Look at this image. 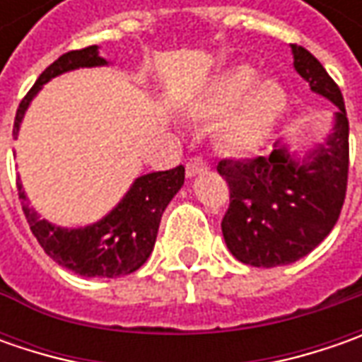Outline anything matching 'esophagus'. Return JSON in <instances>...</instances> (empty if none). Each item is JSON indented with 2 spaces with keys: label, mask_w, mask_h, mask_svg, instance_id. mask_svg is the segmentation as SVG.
Listing matches in <instances>:
<instances>
[{
  "label": "esophagus",
  "mask_w": 362,
  "mask_h": 362,
  "mask_svg": "<svg viewBox=\"0 0 362 362\" xmlns=\"http://www.w3.org/2000/svg\"><path fill=\"white\" fill-rule=\"evenodd\" d=\"M209 171V165H207V160L203 159H191L187 163V177H195V175H202V173H207Z\"/></svg>",
  "instance_id": "1"
}]
</instances>
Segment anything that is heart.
<instances>
[{
    "label": "heart",
    "mask_w": 362,
    "mask_h": 362,
    "mask_svg": "<svg viewBox=\"0 0 362 362\" xmlns=\"http://www.w3.org/2000/svg\"><path fill=\"white\" fill-rule=\"evenodd\" d=\"M290 94L274 78H257L252 66H231L211 76L193 100L202 119L223 117L219 141L230 153L257 151L284 120Z\"/></svg>",
    "instance_id": "heart-1"
}]
</instances>
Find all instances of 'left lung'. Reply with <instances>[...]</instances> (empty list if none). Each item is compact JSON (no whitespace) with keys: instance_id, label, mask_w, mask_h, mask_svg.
I'll return each mask as SVG.
<instances>
[{"instance_id":"left-lung-1","label":"left lung","mask_w":362,"mask_h":362,"mask_svg":"<svg viewBox=\"0 0 362 362\" xmlns=\"http://www.w3.org/2000/svg\"><path fill=\"white\" fill-rule=\"evenodd\" d=\"M294 70L310 90L337 106L332 129L318 143L292 148L274 143L268 157L221 160L230 209L221 231L231 256L256 268H276L310 254L341 216L349 177V119L339 86L302 46H290Z\"/></svg>"}]
</instances>
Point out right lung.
Wrapping results in <instances>:
<instances>
[{"mask_svg": "<svg viewBox=\"0 0 362 362\" xmlns=\"http://www.w3.org/2000/svg\"><path fill=\"white\" fill-rule=\"evenodd\" d=\"M108 64L110 62L100 56L98 46L62 54L40 74L34 88L21 100L13 122V136L18 139L21 122L32 100L52 78L80 68H98ZM183 165L171 171L141 175L132 181L122 199L105 217L84 228H62L48 219H42L30 205L21 179H18V193L30 230L44 247V252L58 266L84 278H119L139 270L146 257L151 256L159 231L160 216L169 202L179 193V189L183 187Z\"/></svg>", "mask_w": 362, "mask_h": 362, "instance_id": "1", "label": "right lung"}]
</instances>
